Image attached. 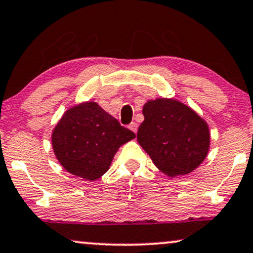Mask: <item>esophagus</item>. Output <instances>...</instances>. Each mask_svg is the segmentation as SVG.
Masks as SVG:
<instances>
[{"mask_svg": "<svg viewBox=\"0 0 253 253\" xmlns=\"http://www.w3.org/2000/svg\"><path fill=\"white\" fill-rule=\"evenodd\" d=\"M128 128L132 130V132H134V133H136L137 132V124L136 123H130L129 125H128Z\"/></svg>", "mask_w": 253, "mask_h": 253, "instance_id": "obj_1", "label": "esophagus"}]
</instances>
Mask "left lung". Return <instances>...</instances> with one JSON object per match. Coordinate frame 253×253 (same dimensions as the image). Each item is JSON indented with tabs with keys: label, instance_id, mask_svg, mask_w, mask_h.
<instances>
[{
	"label": "left lung",
	"instance_id": "left-lung-1",
	"mask_svg": "<svg viewBox=\"0 0 253 253\" xmlns=\"http://www.w3.org/2000/svg\"><path fill=\"white\" fill-rule=\"evenodd\" d=\"M137 142L153 164L168 176L195 170L206 159L210 145L208 124L187 105L174 99L147 101Z\"/></svg>",
	"mask_w": 253,
	"mask_h": 253
}]
</instances>
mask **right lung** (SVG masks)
<instances>
[{"instance_id":"right-lung-1","label":"right lung","mask_w":253,"mask_h":253,"mask_svg":"<svg viewBox=\"0 0 253 253\" xmlns=\"http://www.w3.org/2000/svg\"><path fill=\"white\" fill-rule=\"evenodd\" d=\"M134 137L97 103L87 101L64 113L52 132V148L65 170L94 181L108 170L119 147Z\"/></svg>"}]
</instances>
